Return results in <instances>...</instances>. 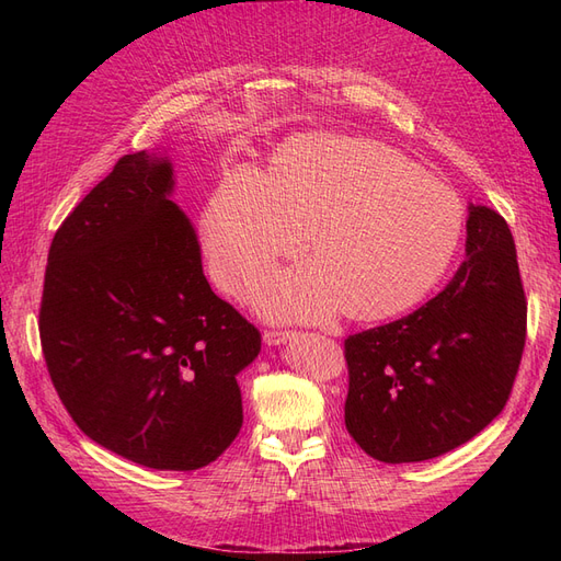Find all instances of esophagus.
<instances>
[{
  "instance_id": "1",
  "label": "esophagus",
  "mask_w": 561,
  "mask_h": 561,
  "mask_svg": "<svg viewBox=\"0 0 561 561\" xmlns=\"http://www.w3.org/2000/svg\"><path fill=\"white\" fill-rule=\"evenodd\" d=\"M297 332H290V330H266L264 332V342L268 346H280V344H287L290 339H295Z\"/></svg>"
}]
</instances>
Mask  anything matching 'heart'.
<instances>
[{"instance_id":"heart-1","label":"heart","mask_w":561,"mask_h":561,"mask_svg":"<svg viewBox=\"0 0 561 561\" xmlns=\"http://www.w3.org/2000/svg\"><path fill=\"white\" fill-rule=\"evenodd\" d=\"M463 203L400 151L304 133L268 168H231L201 213L210 276L245 297L307 243L316 257L254 297L276 320H322L346 304L363 320L398 316L443 280L463 236Z\"/></svg>"}]
</instances>
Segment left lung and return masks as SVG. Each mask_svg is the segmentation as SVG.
<instances>
[{
  "instance_id": "1",
  "label": "left lung",
  "mask_w": 561,
  "mask_h": 561,
  "mask_svg": "<svg viewBox=\"0 0 561 561\" xmlns=\"http://www.w3.org/2000/svg\"><path fill=\"white\" fill-rule=\"evenodd\" d=\"M466 231V260L443 293L344 342L346 428L377 461H428L466 445L513 390L526 339L513 233L472 203Z\"/></svg>"
}]
</instances>
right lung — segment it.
<instances>
[{
    "label": "right lung",
    "instance_id": "right-lung-1",
    "mask_svg": "<svg viewBox=\"0 0 561 561\" xmlns=\"http://www.w3.org/2000/svg\"><path fill=\"white\" fill-rule=\"evenodd\" d=\"M161 151L116 161L65 217L39 311L50 381L93 443L154 470L213 463L243 426L257 328L203 276Z\"/></svg>",
    "mask_w": 561,
    "mask_h": 561
}]
</instances>
